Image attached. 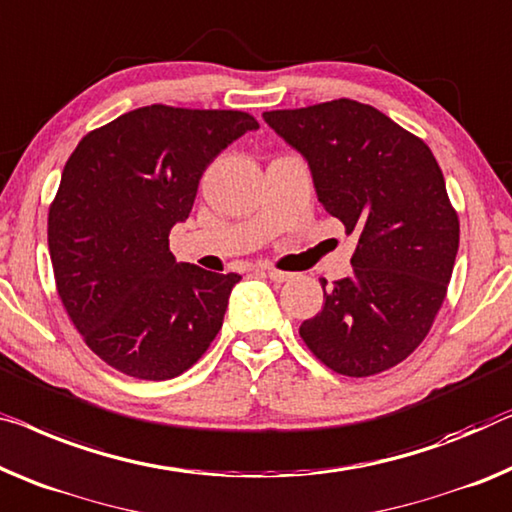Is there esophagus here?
<instances>
[{
  "mask_svg": "<svg viewBox=\"0 0 512 512\" xmlns=\"http://www.w3.org/2000/svg\"><path fill=\"white\" fill-rule=\"evenodd\" d=\"M266 271V276H269L273 282H285L292 278V273H285V271H278V269H262Z\"/></svg>",
  "mask_w": 512,
  "mask_h": 512,
  "instance_id": "34e87169",
  "label": "esophagus"
}]
</instances>
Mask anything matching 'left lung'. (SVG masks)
I'll use <instances>...</instances> for the list:
<instances>
[{
	"mask_svg": "<svg viewBox=\"0 0 512 512\" xmlns=\"http://www.w3.org/2000/svg\"><path fill=\"white\" fill-rule=\"evenodd\" d=\"M262 117L308 160L322 207L358 236L352 273L326 289L301 338L338 375H379L425 340L451 282L460 220L437 158L349 98Z\"/></svg>",
	"mask_w": 512,
	"mask_h": 512,
	"instance_id": "left-lung-1",
	"label": "left lung"
}]
</instances>
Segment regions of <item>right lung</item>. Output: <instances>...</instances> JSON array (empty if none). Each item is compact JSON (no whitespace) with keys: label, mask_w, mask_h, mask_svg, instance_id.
I'll list each match as a JSON object with an SVG mask.
<instances>
[{"label":"right lung","mask_w":512,"mask_h":512,"mask_svg":"<svg viewBox=\"0 0 512 512\" xmlns=\"http://www.w3.org/2000/svg\"><path fill=\"white\" fill-rule=\"evenodd\" d=\"M253 114L147 105L82 137L48 213L59 299L110 368L163 381L200 361L241 280L179 264L170 230L193 209L207 165Z\"/></svg>","instance_id":"right-lung-1"}]
</instances>
